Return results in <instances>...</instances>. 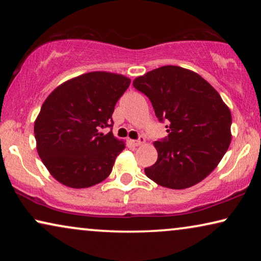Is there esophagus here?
Wrapping results in <instances>:
<instances>
[{"label": "esophagus", "instance_id": "1", "mask_svg": "<svg viewBox=\"0 0 261 261\" xmlns=\"http://www.w3.org/2000/svg\"><path fill=\"white\" fill-rule=\"evenodd\" d=\"M144 143H145V138H144V137H139V139L132 140V144H134L135 146H139V145H143Z\"/></svg>", "mask_w": 261, "mask_h": 261}]
</instances>
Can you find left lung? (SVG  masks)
Here are the masks:
<instances>
[{
  "instance_id": "8db88e82",
  "label": "left lung",
  "mask_w": 261,
  "mask_h": 261,
  "mask_svg": "<svg viewBox=\"0 0 261 261\" xmlns=\"http://www.w3.org/2000/svg\"><path fill=\"white\" fill-rule=\"evenodd\" d=\"M168 136L156 140L158 160L145 168L161 187L187 189L215 169L230 145L231 114L220 94L199 74L165 65L136 78Z\"/></svg>"
}]
</instances>
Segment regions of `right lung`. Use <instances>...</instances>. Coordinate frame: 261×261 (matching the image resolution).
<instances>
[{
    "instance_id": "1",
    "label": "right lung",
    "mask_w": 261,
    "mask_h": 261,
    "mask_svg": "<svg viewBox=\"0 0 261 261\" xmlns=\"http://www.w3.org/2000/svg\"><path fill=\"white\" fill-rule=\"evenodd\" d=\"M131 81L110 72H88L48 95L34 123L37 149L53 177L70 188H90L112 173L125 148L113 135V113ZM110 127L107 135L99 130Z\"/></svg>"
}]
</instances>
